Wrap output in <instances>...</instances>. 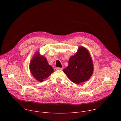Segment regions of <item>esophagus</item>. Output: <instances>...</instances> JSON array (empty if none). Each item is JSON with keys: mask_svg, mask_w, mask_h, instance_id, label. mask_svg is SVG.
I'll return each mask as SVG.
<instances>
[{"mask_svg": "<svg viewBox=\"0 0 121 121\" xmlns=\"http://www.w3.org/2000/svg\"><path fill=\"white\" fill-rule=\"evenodd\" d=\"M62 69H63V68H62V67H56V70H62Z\"/></svg>", "mask_w": 121, "mask_h": 121, "instance_id": "esophagus-1", "label": "esophagus"}]
</instances>
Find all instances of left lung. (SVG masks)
Masks as SVG:
<instances>
[{
  "label": "left lung",
  "mask_w": 121,
  "mask_h": 121,
  "mask_svg": "<svg viewBox=\"0 0 121 121\" xmlns=\"http://www.w3.org/2000/svg\"><path fill=\"white\" fill-rule=\"evenodd\" d=\"M93 65L88 51L80 47L77 53L68 61V66L63 70L69 79L75 84L88 80L92 76Z\"/></svg>",
  "instance_id": "obj_1"
}]
</instances>
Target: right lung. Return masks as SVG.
<instances>
[{
  "label": "right lung",
  "instance_id": "1",
  "mask_svg": "<svg viewBox=\"0 0 121 121\" xmlns=\"http://www.w3.org/2000/svg\"><path fill=\"white\" fill-rule=\"evenodd\" d=\"M30 71L36 80L43 81L54 71L53 68L50 65L45 57L40 56L38 52L35 54L30 64Z\"/></svg>",
  "mask_w": 121,
  "mask_h": 121
}]
</instances>
